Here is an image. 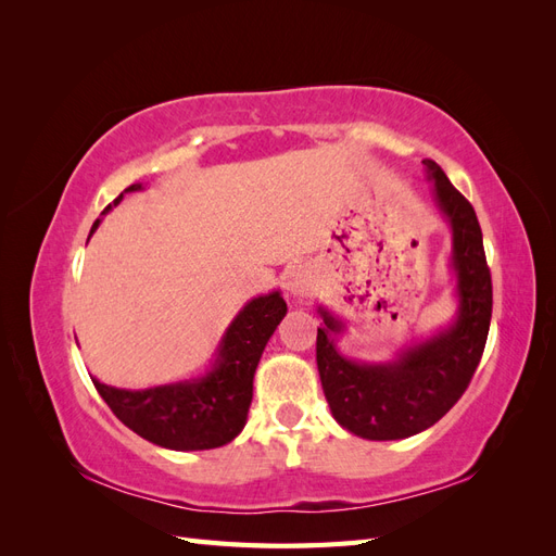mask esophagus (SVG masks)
I'll return each instance as SVG.
<instances>
[{
    "instance_id": "34e87169",
    "label": "esophagus",
    "mask_w": 556,
    "mask_h": 556,
    "mask_svg": "<svg viewBox=\"0 0 556 556\" xmlns=\"http://www.w3.org/2000/svg\"><path fill=\"white\" fill-rule=\"evenodd\" d=\"M285 290H288L290 296H306L311 290H313V276L308 268L304 266H294L288 271V276H285Z\"/></svg>"
}]
</instances>
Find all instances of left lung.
Wrapping results in <instances>:
<instances>
[{
	"label": "left lung",
	"instance_id": "obj_1",
	"mask_svg": "<svg viewBox=\"0 0 556 556\" xmlns=\"http://www.w3.org/2000/svg\"><path fill=\"white\" fill-rule=\"evenodd\" d=\"M433 201L452 231L450 266L457 278V315L425 341L410 343L390 362L341 355L343 319L319 306L317 371L336 422L366 441H399L433 427L459 401L480 364L492 319V276L473 206L454 190L445 172L425 160Z\"/></svg>",
	"mask_w": 556,
	"mask_h": 556
}]
</instances>
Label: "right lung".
Masks as SVG:
<instances>
[{
	"label": "right lung",
	"mask_w": 556,
	"mask_h": 556,
	"mask_svg": "<svg viewBox=\"0 0 556 556\" xmlns=\"http://www.w3.org/2000/svg\"><path fill=\"white\" fill-rule=\"evenodd\" d=\"M139 190H143V182L129 185L125 192ZM125 192L113 201V206L121 204ZM113 206L109 204L102 215ZM99 225L102 217L94 220L90 237ZM285 313L288 304L278 290L250 299L231 319L204 376L146 387V390H121L97 378L92 382L113 415L150 443L178 452L227 445L245 427L252 378Z\"/></svg>",
	"instance_id": "right-lung-1"
}]
</instances>
